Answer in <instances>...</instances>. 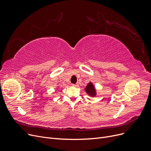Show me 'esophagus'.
Returning <instances> with one entry per match:
<instances>
[{"mask_svg": "<svg viewBox=\"0 0 151 151\" xmlns=\"http://www.w3.org/2000/svg\"><path fill=\"white\" fill-rule=\"evenodd\" d=\"M72 86H76V87H77V86H79V84H78V83H77V84H72Z\"/></svg>", "mask_w": 151, "mask_h": 151, "instance_id": "34e87169", "label": "esophagus"}]
</instances>
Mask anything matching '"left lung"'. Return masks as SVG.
Returning <instances> with one entry per match:
<instances>
[{"mask_svg": "<svg viewBox=\"0 0 151 151\" xmlns=\"http://www.w3.org/2000/svg\"><path fill=\"white\" fill-rule=\"evenodd\" d=\"M85 91L89 95L92 96H94L96 95V91L94 89V87L91 83H89L87 85L85 88Z\"/></svg>", "mask_w": 151, "mask_h": 151, "instance_id": "obj_1", "label": "left lung"}]
</instances>
